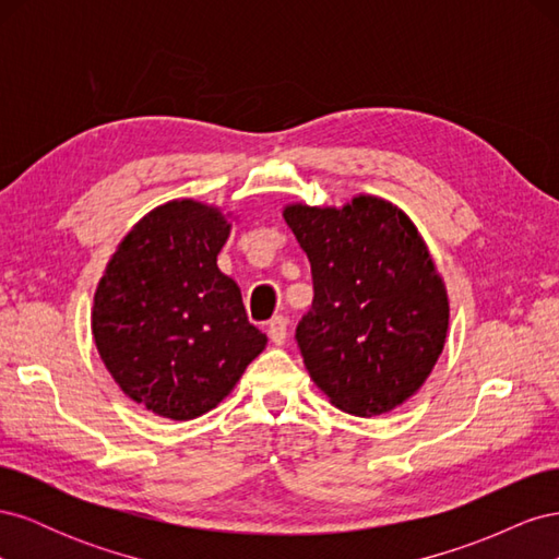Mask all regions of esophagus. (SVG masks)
<instances>
[{"mask_svg": "<svg viewBox=\"0 0 559 559\" xmlns=\"http://www.w3.org/2000/svg\"><path fill=\"white\" fill-rule=\"evenodd\" d=\"M267 335H270V341H273L275 345H284L286 335H289V321H286V317H273V319H270Z\"/></svg>", "mask_w": 559, "mask_h": 559, "instance_id": "obj_1", "label": "esophagus"}]
</instances>
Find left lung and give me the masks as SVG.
Masks as SVG:
<instances>
[{
	"label": "left lung",
	"mask_w": 559,
	"mask_h": 559,
	"mask_svg": "<svg viewBox=\"0 0 559 559\" xmlns=\"http://www.w3.org/2000/svg\"><path fill=\"white\" fill-rule=\"evenodd\" d=\"M284 218L312 267V306L296 326L310 378L345 413H389L445 345L448 294L425 240L373 195L343 210L292 205Z\"/></svg>",
	"instance_id": "8db88e82"
}]
</instances>
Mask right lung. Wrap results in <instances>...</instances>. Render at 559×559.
I'll return each instance as SVG.
<instances>
[{"instance_id": "right-lung-1", "label": "right lung", "mask_w": 559, "mask_h": 559, "mask_svg": "<svg viewBox=\"0 0 559 559\" xmlns=\"http://www.w3.org/2000/svg\"><path fill=\"white\" fill-rule=\"evenodd\" d=\"M230 224L195 200L148 212L118 245L93 306V337L118 386L146 411L193 419L228 396L267 337L216 267Z\"/></svg>"}]
</instances>
